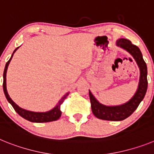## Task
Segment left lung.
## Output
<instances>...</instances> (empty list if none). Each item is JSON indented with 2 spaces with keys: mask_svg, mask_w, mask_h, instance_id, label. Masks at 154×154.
<instances>
[{
  "mask_svg": "<svg viewBox=\"0 0 154 154\" xmlns=\"http://www.w3.org/2000/svg\"><path fill=\"white\" fill-rule=\"evenodd\" d=\"M116 45L127 51L134 58L140 72V82L137 92L131 99L124 104L115 106H108L99 103L89 91V99L92 112L95 116L104 120L121 121L129 117L137 109L140 103L143 99L147 89V67L146 62H144L143 58L142 53L140 48L135 45L132 44L130 40L126 38L117 40Z\"/></svg>",
  "mask_w": 154,
  "mask_h": 154,
  "instance_id": "8db88e82",
  "label": "left lung"
}]
</instances>
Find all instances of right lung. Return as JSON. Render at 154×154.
<instances>
[{"instance_id":"obj_1","label":"right lung","mask_w":154,"mask_h":154,"mask_svg":"<svg viewBox=\"0 0 154 154\" xmlns=\"http://www.w3.org/2000/svg\"><path fill=\"white\" fill-rule=\"evenodd\" d=\"M19 47H17L14 51L13 54H12L11 58L8 60V62L6 63L5 65V71H4V75H3V78H4V82H3V89H4V92H5V95L6 96L8 101L11 104V106H13V108L14 109L16 112L21 116V117H23L24 119H27V120L30 121V122H33V123H48V122H51V121H55L57 119H58L60 118L61 115H62V112L60 110L61 105L62 104V103L64 102L66 97L69 96V92L64 95L62 97V99L59 100V102L58 103V104L55 106L52 109L48 111V112H31L29 110L24 109L19 107L17 104H16L11 99V97L9 96L8 93V91H7V86H6V73L7 70H8V65L10 63L12 57H13L14 53L15 52L16 50Z\"/></svg>"}]
</instances>
